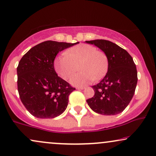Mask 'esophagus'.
I'll return each instance as SVG.
<instances>
[{"label":"esophagus","instance_id":"1","mask_svg":"<svg viewBox=\"0 0 156 156\" xmlns=\"http://www.w3.org/2000/svg\"><path fill=\"white\" fill-rule=\"evenodd\" d=\"M76 89L82 90V89H84V87H83V86H80V87H76Z\"/></svg>","mask_w":156,"mask_h":156}]
</instances>
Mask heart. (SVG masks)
<instances>
[{
    "instance_id": "1",
    "label": "heart",
    "mask_w": 156,
    "mask_h": 156,
    "mask_svg": "<svg viewBox=\"0 0 156 156\" xmlns=\"http://www.w3.org/2000/svg\"><path fill=\"white\" fill-rule=\"evenodd\" d=\"M77 65L80 72L70 79L72 85L84 86L93 80H98L105 76L108 67L106 54L94 46L79 44L69 48L54 60V68L63 79H69L76 72Z\"/></svg>"
}]
</instances>
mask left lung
<instances>
[{
	"label": "left lung",
	"instance_id": "left-lung-1",
	"mask_svg": "<svg viewBox=\"0 0 156 156\" xmlns=\"http://www.w3.org/2000/svg\"><path fill=\"white\" fill-rule=\"evenodd\" d=\"M106 54L108 73L104 78L92 86L94 95L86 100L97 113L114 115L121 113L134 96L137 83V71L133 58L125 49L107 40L87 41Z\"/></svg>",
	"mask_w": 156,
	"mask_h": 156
}]
</instances>
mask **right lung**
<instances>
[{
	"label": "right lung",
	"mask_w": 156,
	"mask_h": 156,
	"mask_svg": "<svg viewBox=\"0 0 156 156\" xmlns=\"http://www.w3.org/2000/svg\"><path fill=\"white\" fill-rule=\"evenodd\" d=\"M77 43L44 41L31 48L20 59L16 68L18 92L31 115L53 119L66 110L69 95L76 89L57 76L54 62L59 51Z\"/></svg>",
	"instance_id": "add662e5"
}]
</instances>
